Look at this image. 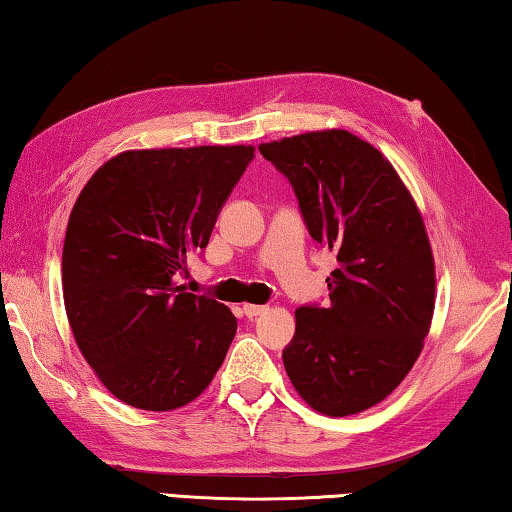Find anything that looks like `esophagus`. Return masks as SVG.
<instances>
[{"label": "esophagus", "instance_id": "34e87169", "mask_svg": "<svg viewBox=\"0 0 512 512\" xmlns=\"http://www.w3.org/2000/svg\"><path fill=\"white\" fill-rule=\"evenodd\" d=\"M266 307L264 305H244V314L246 318H257L259 314H264Z\"/></svg>", "mask_w": 512, "mask_h": 512}]
</instances>
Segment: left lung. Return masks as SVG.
Wrapping results in <instances>:
<instances>
[{
    "mask_svg": "<svg viewBox=\"0 0 512 512\" xmlns=\"http://www.w3.org/2000/svg\"><path fill=\"white\" fill-rule=\"evenodd\" d=\"M259 153L291 183L311 239L336 255L329 305L296 311L284 368L311 409L366 411L400 386L429 334L436 273L422 216L393 164L348 131Z\"/></svg>",
    "mask_w": 512,
    "mask_h": 512,
    "instance_id": "8db88e82",
    "label": "left lung"
}]
</instances>
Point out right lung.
Masks as SVG:
<instances>
[{"mask_svg": "<svg viewBox=\"0 0 512 512\" xmlns=\"http://www.w3.org/2000/svg\"><path fill=\"white\" fill-rule=\"evenodd\" d=\"M253 146L126 151L69 214L63 298L76 345L117 400L171 411L196 400L237 332L232 311L176 287L210 241Z\"/></svg>", "mask_w": 512, "mask_h": 512, "instance_id": "add662e5", "label": "right lung"}]
</instances>
